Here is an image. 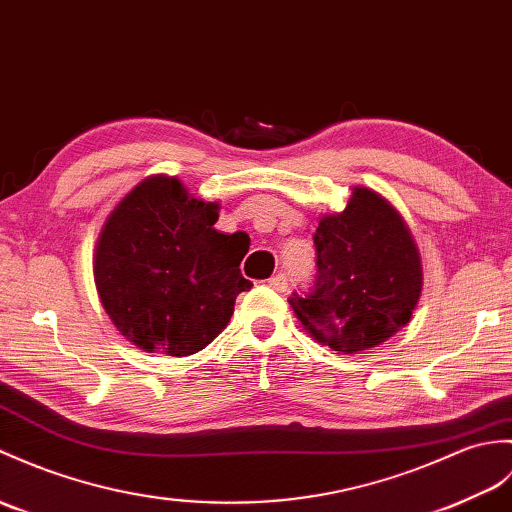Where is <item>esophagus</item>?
Masks as SVG:
<instances>
[{
	"label": "esophagus",
	"instance_id": "esophagus-1",
	"mask_svg": "<svg viewBox=\"0 0 512 512\" xmlns=\"http://www.w3.org/2000/svg\"><path fill=\"white\" fill-rule=\"evenodd\" d=\"M268 285H270V288H275L277 292H285V290H288V277H285L283 272H277V275H272L268 279Z\"/></svg>",
	"mask_w": 512,
	"mask_h": 512
}]
</instances>
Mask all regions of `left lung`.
<instances>
[{
  "label": "left lung",
  "mask_w": 512,
  "mask_h": 512,
  "mask_svg": "<svg viewBox=\"0 0 512 512\" xmlns=\"http://www.w3.org/2000/svg\"><path fill=\"white\" fill-rule=\"evenodd\" d=\"M314 246V285L288 301L318 342L358 353L408 325L421 296V259L386 198L355 187L342 213L318 222Z\"/></svg>",
  "instance_id": "1"
}]
</instances>
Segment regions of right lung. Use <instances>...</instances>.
<instances>
[{
  "mask_svg": "<svg viewBox=\"0 0 512 512\" xmlns=\"http://www.w3.org/2000/svg\"><path fill=\"white\" fill-rule=\"evenodd\" d=\"M216 202L189 198L181 181L152 176L106 220L93 257L100 301L139 349L192 355L227 327L248 253L244 233L224 235Z\"/></svg>",
  "mask_w": 512,
  "mask_h": 512,
  "instance_id": "right-lung-1",
  "label": "right lung"
}]
</instances>
